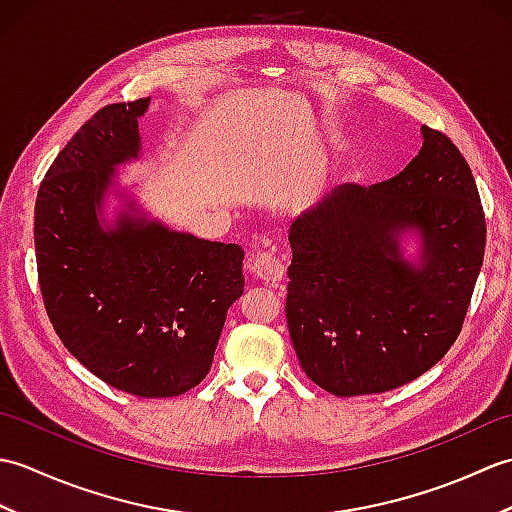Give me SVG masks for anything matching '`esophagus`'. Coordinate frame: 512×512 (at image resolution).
I'll return each instance as SVG.
<instances>
[{"label":"esophagus","instance_id":"esophagus-1","mask_svg":"<svg viewBox=\"0 0 512 512\" xmlns=\"http://www.w3.org/2000/svg\"><path fill=\"white\" fill-rule=\"evenodd\" d=\"M248 270L259 281H264V284H270V286H277L286 275L284 262H281V259L273 253V250H262V253L250 257Z\"/></svg>","mask_w":512,"mask_h":512}]
</instances>
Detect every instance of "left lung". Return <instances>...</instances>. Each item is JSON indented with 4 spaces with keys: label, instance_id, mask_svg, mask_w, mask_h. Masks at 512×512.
Here are the masks:
<instances>
[{
    "label": "left lung",
    "instance_id": "8db88e82",
    "mask_svg": "<svg viewBox=\"0 0 512 512\" xmlns=\"http://www.w3.org/2000/svg\"><path fill=\"white\" fill-rule=\"evenodd\" d=\"M396 178L341 184L290 226L286 319L301 369L334 396L383 394L458 339L486 220L473 173L442 132ZM417 237L407 258L401 239Z\"/></svg>",
    "mask_w": 512,
    "mask_h": 512
}]
</instances>
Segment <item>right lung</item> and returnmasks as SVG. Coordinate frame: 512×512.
<instances>
[{
	"label": "right lung",
	"mask_w": 512,
	"mask_h": 512,
	"mask_svg": "<svg viewBox=\"0 0 512 512\" xmlns=\"http://www.w3.org/2000/svg\"><path fill=\"white\" fill-rule=\"evenodd\" d=\"M149 101L105 105L59 151L37 193L35 250L46 312L76 361L127 394L171 398L209 374L244 292V250L173 231L125 191L105 224L116 167L143 154Z\"/></svg>",
	"instance_id": "1"
}]
</instances>
